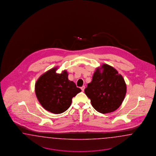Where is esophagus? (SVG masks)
I'll return each instance as SVG.
<instances>
[{
    "mask_svg": "<svg viewBox=\"0 0 156 156\" xmlns=\"http://www.w3.org/2000/svg\"><path fill=\"white\" fill-rule=\"evenodd\" d=\"M80 89H81V90H82V91H84V90H85V86H83L82 87H80Z\"/></svg>",
    "mask_w": 156,
    "mask_h": 156,
    "instance_id": "1",
    "label": "esophagus"
}]
</instances>
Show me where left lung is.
I'll list each match as a JSON object with an SVG mask.
<instances>
[{
  "label": "left lung",
  "mask_w": 156,
  "mask_h": 156,
  "mask_svg": "<svg viewBox=\"0 0 156 156\" xmlns=\"http://www.w3.org/2000/svg\"><path fill=\"white\" fill-rule=\"evenodd\" d=\"M85 93L97 112L108 113L116 110L122 103L126 93V85L117 70L103 64L96 69Z\"/></svg>",
  "instance_id": "left-lung-1"
}]
</instances>
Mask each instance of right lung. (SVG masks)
<instances>
[{
    "label": "right lung",
    "instance_id": "right-lung-1",
    "mask_svg": "<svg viewBox=\"0 0 156 156\" xmlns=\"http://www.w3.org/2000/svg\"><path fill=\"white\" fill-rule=\"evenodd\" d=\"M57 67L41 76L35 85V94L43 108L54 114L65 112L71 105L72 98L81 91L76 83L69 80L66 70L56 73Z\"/></svg>",
    "mask_w": 156,
    "mask_h": 156
}]
</instances>
